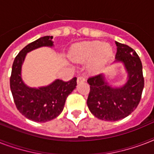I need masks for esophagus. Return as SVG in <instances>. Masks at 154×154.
<instances>
[{
  "label": "esophagus",
  "mask_w": 154,
  "mask_h": 154,
  "mask_svg": "<svg viewBox=\"0 0 154 154\" xmlns=\"http://www.w3.org/2000/svg\"><path fill=\"white\" fill-rule=\"evenodd\" d=\"M85 81V78L84 77H77V84H79V83H82V82H84Z\"/></svg>",
  "instance_id": "esophagus-1"
}]
</instances>
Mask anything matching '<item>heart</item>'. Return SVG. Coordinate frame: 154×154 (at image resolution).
<instances>
[{
  "label": "heart",
  "mask_w": 154,
  "mask_h": 154,
  "mask_svg": "<svg viewBox=\"0 0 154 154\" xmlns=\"http://www.w3.org/2000/svg\"><path fill=\"white\" fill-rule=\"evenodd\" d=\"M112 56V47L101 42H81L72 45L69 53L73 62L89 61L88 68L92 72L101 71Z\"/></svg>",
  "instance_id": "obj_1"
}]
</instances>
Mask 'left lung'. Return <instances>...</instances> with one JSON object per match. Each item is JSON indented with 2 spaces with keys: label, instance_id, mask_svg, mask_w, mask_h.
<instances>
[{
  "label": "left lung",
  "instance_id": "left-lung-1",
  "mask_svg": "<svg viewBox=\"0 0 154 154\" xmlns=\"http://www.w3.org/2000/svg\"><path fill=\"white\" fill-rule=\"evenodd\" d=\"M116 42L114 63L124 65L127 81L120 87H112L103 73L89 77L90 92L87 105L99 119L116 122L128 117L137 107L144 88L142 64L138 55L126 45Z\"/></svg>",
  "mask_w": 154,
  "mask_h": 154
}]
</instances>
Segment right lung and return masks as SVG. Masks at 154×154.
I'll use <instances>...</instances> for the list:
<instances>
[{"instance_id": "1", "label": "right lung", "mask_w": 154, "mask_h": 154, "mask_svg": "<svg viewBox=\"0 0 154 154\" xmlns=\"http://www.w3.org/2000/svg\"><path fill=\"white\" fill-rule=\"evenodd\" d=\"M52 36H45L27 45L13 61L10 77V89L19 112L36 122H46L62 112L67 97L77 86V77L69 82L57 79L46 86L32 88L23 82L21 67L28 53L41 47H53Z\"/></svg>"}]
</instances>
